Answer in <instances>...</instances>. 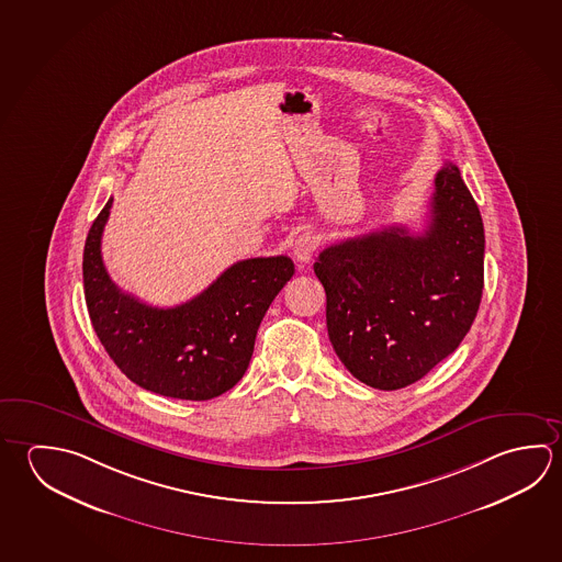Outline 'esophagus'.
<instances>
[{
	"label": "esophagus",
	"mask_w": 562,
	"mask_h": 562,
	"mask_svg": "<svg viewBox=\"0 0 562 562\" xmlns=\"http://www.w3.org/2000/svg\"><path fill=\"white\" fill-rule=\"evenodd\" d=\"M315 248H317V237L314 233H302L300 237L295 238L294 243V258L302 265H307L312 257H314Z\"/></svg>",
	"instance_id": "1"
}]
</instances>
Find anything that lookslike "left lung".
<instances>
[{
	"mask_svg": "<svg viewBox=\"0 0 562 562\" xmlns=\"http://www.w3.org/2000/svg\"><path fill=\"white\" fill-rule=\"evenodd\" d=\"M483 250L480 209L452 161L434 178L423 235L389 227L325 248L314 272L325 288L329 341L347 371L396 391L453 353L480 310Z\"/></svg>",
	"mask_w": 562,
	"mask_h": 562,
	"instance_id": "8db88e82",
	"label": "left lung"
}]
</instances>
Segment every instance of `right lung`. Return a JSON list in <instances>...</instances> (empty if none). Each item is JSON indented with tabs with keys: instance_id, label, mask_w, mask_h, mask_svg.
<instances>
[{
	"instance_id": "1",
	"label": "right lung",
	"mask_w": 562,
	"mask_h": 562,
	"mask_svg": "<svg viewBox=\"0 0 562 562\" xmlns=\"http://www.w3.org/2000/svg\"><path fill=\"white\" fill-rule=\"evenodd\" d=\"M112 198L94 218L82 255L90 322L132 383L181 401H209L243 379L258 325L294 277L288 257L235 262L186 304L156 307L122 292L102 262L100 240Z\"/></svg>"
}]
</instances>
